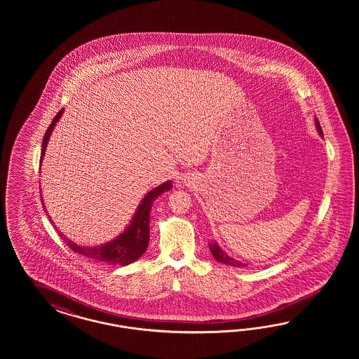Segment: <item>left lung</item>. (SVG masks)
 <instances>
[{
    "label": "left lung",
    "instance_id": "left-lung-1",
    "mask_svg": "<svg viewBox=\"0 0 359 359\" xmlns=\"http://www.w3.org/2000/svg\"><path fill=\"white\" fill-rule=\"evenodd\" d=\"M315 125L316 129H317V133H318V135L324 138V134H323V130H321L320 122H318L317 118H315ZM209 250H210V252H212V255L215 257V259H216L217 262H219V263L228 264V266H231V267H239V269L246 266V263H242L241 261L234 259L233 257H230V255H228L225 251L222 250V249L219 248V245H218L217 241L209 242Z\"/></svg>",
    "mask_w": 359,
    "mask_h": 359
}]
</instances>
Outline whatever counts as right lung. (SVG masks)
<instances>
[{"mask_svg":"<svg viewBox=\"0 0 359 359\" xmlns=\"http://www.w3.org/2000/svg\"><path fill=\"white\" fill-rule=\"evenodd\" d=\"M63 109L56 114L51 125L44 134L43 142H42V156H41V165L43 161L47 143L50 141V137L55 129L56 122L62 118L63 116ZM172 189V180H167L163 184L158 185L155 188L150 189L144 197L142 198L141 203L138 204V208L135 209L130 222L128 226L123 229V231L120 233L117 237L110 239L105 243H101L97 246H83L77 245L72 239L63 236V233H59L63 239H65L67 246L71 250L75 251L77 254H81L87 257L92 261L100 262V263H107V264H118V266H128L133 262L140 259L142 255L146 252V249L149 246V239H150V212H151L152 201L156 200V197ZM42 204H43L44 212L47 213L46 207H44L43 197H42ZM50 221H53L50 218ZM59 231V230H57Z\"/></svg>","mask_w":359,"mask_h":359,"instance_id":"obj_1","label":"right lung"}]
</instances>
